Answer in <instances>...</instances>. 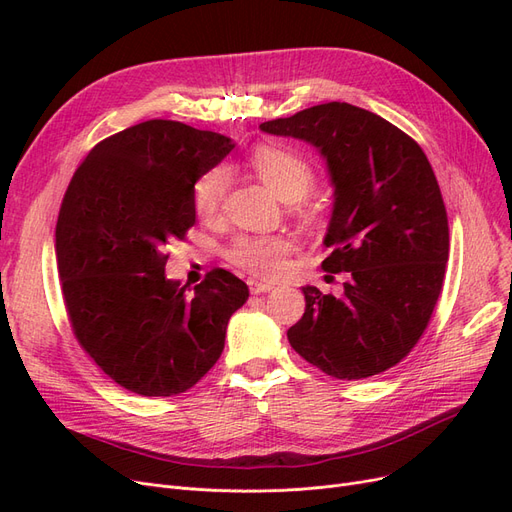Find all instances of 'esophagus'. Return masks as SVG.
I'll return each instance as SVG.
<instances>
[{
	"label": "esophagus",
	"mask_w": 512,
	"mask_h": 512,
	"mask_svg": "<svg viewBox=\"0 0 512 512\" xmlns=\"http://www.w3.org/2000/svg\"><path fill=\"white\" fill-rule=\"evenodd\" d=\"M249 289H251V293H268L270 289H274L272 287V283H261V280H255V278H251L249 280Z\"/></svg>",
	"instance_id": "34e87169"
}]
</instances>
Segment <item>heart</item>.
I'll use <instances>...</instances> for the list:
<instances>
[{"mask_svg":"<svg viewBox=\"0 0 512 512\" xmlns=\"http://www.w3.org/2000/svg\"><path fill=\"white\" fill-rule=\"evenodd\" d=\"M249 163L263 183L285 202L302 200L317 180L312 163L295 148L283 144H259L253 148ZM227 189L229 172L225 166H214L197 178L191 191L197 217L204 221L217 219ZM289 251L291 242L287 238L240 234L225 246V257L246 274L270 278L283 268Z\"/></svg>","mask_w":512,"mask_h":512,"instance_id":"heart-1","label":"heart"}]
</instances>
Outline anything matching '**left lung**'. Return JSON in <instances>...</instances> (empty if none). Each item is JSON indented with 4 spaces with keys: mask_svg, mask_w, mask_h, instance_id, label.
I'll use <instances>...</instances> for the list:
<instances>
[{
    "mask_svg": "<svg viewBox=\"0 0 512 512\" xmlns=\"http://www.w3.org/2000/svg\"><path fill=\"white\" fill-rule=\"evenodd\" d=\"M317 146L334 185L321 268L349 272L342 298L302 287L289 344L342 381L393 368L432 319L449 261L447 208L421 146L378 114L329 102L259 125Z\"/></svg>",
    "mask_w": 512,
    "mask_h": 512,
    "instance_id": "1",
    "label": "left lung"
}]
</instances>
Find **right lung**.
I'll return each instance as SVG.
<instances>
[{
    "mask_svg": "<svg viewBox=\"0 0 512 512\" xmlns=\"http://www.w3.org/2000/svg\"><path fill=\"white\" fill-rule=\"evenodd\" d=\"M232 148L214 131L144 121L95 144L63 195L55 255L72 332L131 393L191 389L217 364L227 321L249 298L223 268L191 291L166 278L168 244L195 223L193 183Z\"/></svg>",
    "mask_w": 512,
    "mask_h": 512,
    "instance_id": "1",
    "label": "right lung"
}]
</instances>
